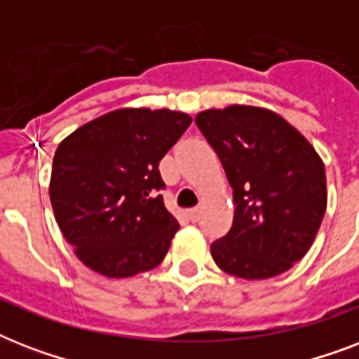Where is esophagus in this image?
<instances>
[{
	"label": "esophagus",
	"instance_id": "obj_1",
	"mask_svg": "<svg viewBox=\"0 0 359 359\" xmlns=\"http://www.w3.org/2000/svg\"><path fill=\"white\" fill-rule=\"evenodd\" d=\"M199 212H201V210H199V208H190V210H188V218L191 219V222H197V219H199Z\"/></svg>",
	"mask_w": 359,
	"mask_h": 359
}]
</instances>
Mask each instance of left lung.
Here are the masks:
<instances>
[{
    "label": "left lung",
    "mask_w": 359,
    "mask_h": 359,
    "mask_svg": "<svg viewBox=\"0 0 359 359\" xmlns=\"http://www.w3.org/2000/svg\"><path fill=\"white\" fill-rule=\"evenodd\" d=\"M222 160L235 218L210 253L224 272L268 279L287 272L311 248L326 212V173L313 145L281 115L255 106L197 114Z\"/></svg>",
    "instance_id": "obj_1"
}]
</instances>
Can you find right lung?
Wrapping results in <instances>:
<instances>
[{"label": "right lung", "instance_id": "1", "mask_svg": "<svg viewBox=\"0 0 359 359\" xmlns=\"http://www.w3.org/2000/svg\"><path fill=\"white\" fill-rule=\"evenodd\" d=\"M182 111L124 108L59 143L50 201L76 257L106 278L156 268L179 222L163 205L158 163L190 126Z\"/></svg>", "mask_w": 359, "mask_h": 359}]
</instances>
